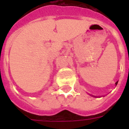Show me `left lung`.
<instances>
[{
  "mask_svg": "<svg viewBox=\"0 0 129 129\" xmlns=\"http://www.w3.org/2000/svg\"><path fill=\"white\" fill-rule=\"evenodd\" d=\"M118 81H117L116 83V85H117V84H118ZM90 95H91V96H92V97H94V98H98L99 96H95V95H91V94H89Z\"/></svg>",
  "mask_w": 129,
  "mask_h": 129,
  "instance_id": "obj_1",
  "label": "left lung"
}]
</instances>
